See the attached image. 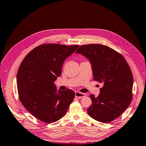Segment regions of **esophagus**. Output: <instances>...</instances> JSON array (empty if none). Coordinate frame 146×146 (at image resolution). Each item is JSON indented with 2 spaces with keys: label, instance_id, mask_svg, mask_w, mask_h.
Instances as JSON below:
<instances>
[{
  "label": "esophagus",
  "instance_id": "1",
  "mask_svg": "<svg viewBox=\"0 0 146 146\" xmlns=\"http://www.w3.org/2000/svg\"><path fill=\"white\" fill-rule=\"evenodd\" d=\"M75 96H76V98H84V97L86 96V94L77 91L75 92Z\"/></svg>",
  "mask_w": 146,
  "mask_h": 146
}]
</instances>
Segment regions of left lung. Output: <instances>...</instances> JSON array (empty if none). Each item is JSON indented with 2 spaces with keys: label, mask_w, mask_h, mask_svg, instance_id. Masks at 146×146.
I'll use <instances>...</instances> for the list:
<instances>
[{
  "label": "left lung",
  "mask_w": 146,
  "mask_h": 146,
  "mask_svg": "<svg viewBox=\"0 0 146 146\" xmlns=\"http://www.w3.org/2000/svg\"><path fill=\"white\" fill-rule=\"evenodd\" d=\"M76 53L90 60L94 80L103 84L99 96L90 95L92 104L87 112L98 121H113L122 115L132 101L133 76L130 67L121 54L104 45H82Z\"/></svg>",
  "instance_id": "8db88e82"
}]
</instances>
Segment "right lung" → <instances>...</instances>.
Returning a JSON list of instances; mask_svg holds the SVG:
<instances>
[{"label": "right lung", "instance_id": "add662e5", "mask_svg": "<svg viewBox=\"0 0 146 146\" xmlns=\"http://www.w3.org/2000/svg\"><path fill=\"white\" fill-rule=\"evenodd\" d=\"M79 45L41 44L28 53L17 74L18 94L22 104L39 121L50 124L66 114L75 93L58 90L54 82L62 73L64 60Z\"/></svg>", "mask_w": 146, "mask_h": 146}]
</instances>
